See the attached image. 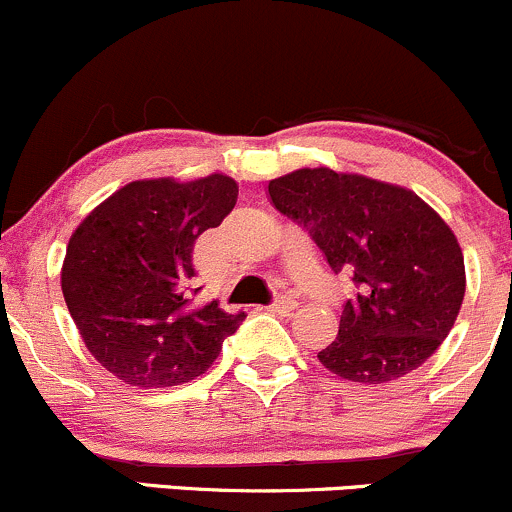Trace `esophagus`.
<instances>
[{
    "label": "esophagus",
    "instance_id": "1",
    "mask_svg": "<svg viewBox=\"0 0 512 512\" xmlns=\"http://www.w3.org/2000/svg\"><path fill=\"white\" fill-rule=\"evenodd\" d=\"M294 309H297V301L294 299H277L274 304H270L272 314H279V316H289Z\"/></svg>",
    "mask_w": 512,
    "mask_h": 512
}]
</instances>
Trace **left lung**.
<instances>
[{"mask_svg": "<svg viewBox=\"0 0 512 512\" xmlns=\"http://www.w3.org/2000/svg\"><path fill=\"white\" fill-rule=\"evenodd\" d=\"M279 213L311 233L358 294L343 304L321 365L351 383L383 385L417 370L454 328L466 294L464 252L446 220L405 186L328 166L270 181Z\"/></svg>", "mask_w": 512, "mask_h": 512, "instance_id": "left-lung-1", "label": "left lung"}]
</instances>
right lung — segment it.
I'll return each instance as SVG.
<instances>
[{
    "label": "right lung",
    "instance_id": "1",
    "mask_svg": "<svg viewBox=\"0 0 512 512\" xmlns=\"http://www.w3.org/2000/svg\"><path fill=\"white\" fill-rule=\"evenodd\" d=\"M223 171L129 181L73 230L61 289L90 355L129 387H171L206 373L245 314L188 306L193 242L235 208Z\"/></svg>",
    "mask_w": 512,
    "mask_h": 512
}]
</instances>
